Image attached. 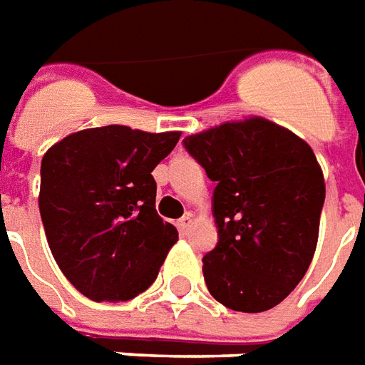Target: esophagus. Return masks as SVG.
I'll return each instance as SVG.
<instances>
[{"label":"esophagus","mask_w":365,"mask_h":365,"mask_svg":"<svg viewBox=\"0 0 365 365\" xmlns=\"http://www.w3.org/2000/svg\"><path fill=\"white\" fill-rule=\"evenodd\" d=\"M190 225H191V215H183V217L178 221V229H180L182 233H187Z\"/></svg>","instance_id":"obj_1"}]
</instances>
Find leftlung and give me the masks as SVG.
<instances>
[{
	"label": "left lung",
	"mask_w": 365,
	"mask_h": 365,
	"mask_svg": "<svg viewBox=\"0 0 365 365\" xmlns=\"http://www.w3.org/2000/svg\"><path fill=\"white\" fill-rule=\"evenodd\" d=\"M215 182L217 245L203 257L211 297L237 312L277 307L314 257L326 187L312 148L264 118L225 122L183 140Z\"/></svg>",
	"instance_id": "obj_1"
}]
</instances>
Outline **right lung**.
<instances>
[{"instance_id": "right-lung-1", "label": "right lung", "mask_w": 365, "mask_h": 365, "mask_svg": "<svg viewBox=\"0 0 365 365\" xmlns=\"http://www.w3.org/2000/svg\"><path fill=\"white\" fill-rule=\"evenodd\" d=\"M180 136L110 124L75 132L43 156L45 235L58 269L86 298L130 300L156 280L178 229L158 215L152 172Z\"/></svg>"}]
</instances>
